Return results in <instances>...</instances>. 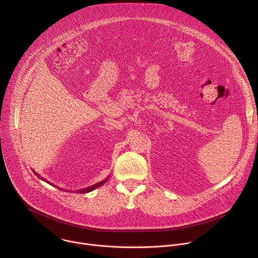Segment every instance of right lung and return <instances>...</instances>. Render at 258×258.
Wrapping results in <instances>:
<instances>
[{"label": "right lung", "instance_id": "right-lung-1", "mask_svg": "<svg viewBox=\"0 0 258 258\" xmlns=\"http://www.w3.org/2000/svg\"><path fill=\"white\" fill-rule=\"evenodd\" d=\"M34 173H35V175H38L42 180H45V181H47V182H49L50 185H52V186H54L52 182H50V181H48V180H46V178H44V177H42L40 174H38V172H35V171H33ZM109 178V176L107 177V178H105L104 180H102V181H99V182H97V183H95V185H93V186H90V187H88V188H85V189H81V190H77V191H73V192H77V193H81V194H84V193H89V192H91V191H93V190H95V189H97V188H99V187H101L103 183H105L106 181H107V179ZM59 188V187H58ZM59 190H63V189H61V188H59ZM67 191V190H66Z\"/></svg>", "mask_w": 258, "mask_h": 258}]
</instances>
